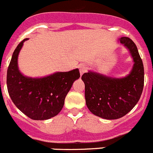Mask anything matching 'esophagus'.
<instances>
[{
    "label": "esophagus",
    "instance_id": "esophagus-1",
    "mask_svg": "<svg viewBox=\"0 0 153 153\" xmlns=\"http://www.w3.org/2000/svg\"><path fill=\"white\" fill-rule=\"evenodd\" d=\"M78 68H79V71H80V74L81 75H83L85 72L87 71V67L85 66V65H79V66H78Z\"/></svg>",
    "mask_w": 153,
    "mask_h": 153
}]
</instances>
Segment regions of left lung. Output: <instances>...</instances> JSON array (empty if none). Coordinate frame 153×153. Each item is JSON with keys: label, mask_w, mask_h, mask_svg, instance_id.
I'll return each instance as SVG.
<instances>
[{"label": "left lung", "mask_w": 153, "mask_h": 153, "mask_svg": "<svg viewBox=\"0 0 153 153\" xmlns=\"http://www.w3.org/2000/svg\"><path fill=\"white\" fill-rule=\"evenodd\" d=\"M118 42L130 51L133 66L123 78H113L95 71L84 74L85 100L89 111L106 120H116L125 116L136 106L144 85V68L136 44L128 37Z\"/></svg>", "instance_id": "1"}]
</instances>
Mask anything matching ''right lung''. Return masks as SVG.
I'll use <instances>...</instances> for the list:
<instances>
[{"label": "right lung", "mask_w": 153, "mask_h": 153, "mask_svg": "<svg viewBox=\"0 0 153 153\" xmlns=\"http://www.w3.org/2000/svg\"><path fill=\"white\" fill-rule=\"evenodd\" d=\"M24 39L16 46L7 73V85L13 104L30 119L44 120L56 116L62 109L65 98L73 82L78 79V68L56 72L43 78L23 75L18 68V56Z\"/></svg>", "instance_id": "right-lung-1"}]
</instances>
